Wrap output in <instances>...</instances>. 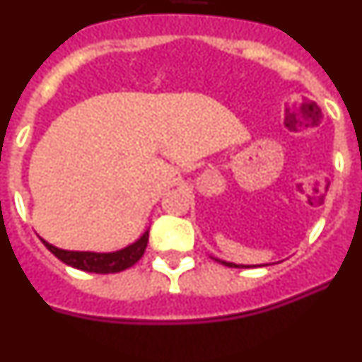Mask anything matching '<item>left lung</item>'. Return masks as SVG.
<instances>
[{
    "mask_svg": "<svg viewBox=\"0 0 362 362\" xmlns=\"http://www.w3.org/2000/svg\"><path fill=\"white\" fill-rule=\"evenodd\" d=\"M216 261H219V259H216ZM221 264H225V267H230V268H239L243 267V264H235V263H226V261H219Z\"/></svg>",
    "mask_w": 362,
    "mask_h": 362,
    "instance_id": "obj_1",
    "label": "left lung"
}]
</instances>
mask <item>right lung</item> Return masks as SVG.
Segmentation results:
<instances>
[{"label": "right lung", "instance_id": "obj_1", "mask_svg": "<svg viewBox=\"0 0 362 362\" xmlns=\"http://www.w3.org/2000/svg\"><path fill=\"white\" fill-rule=\"evenodd\" d=\"M146 243H148V230H146L134 245L127 246L123 250L110 252V254L62 250V248H56V246L49 245L47 241H43V245L47 246L59 261H63V263L69 264V267L78 268V270L92 272V274H116V272H123L127 270V268L134 267V264L143 257Z\"/></svg>", "mask_w": 362, "mask_h": 362}]
</instances>
